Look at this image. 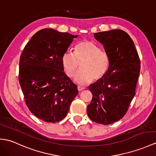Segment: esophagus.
Wrapping results in <instances>:
<instances>
[{
  "instance_id": "obj_1",
  "label": "esophagus",
  "mask_w": 156,
  "mask_h": 156,
  "mask_svg": "<svg viewBox=\"0 0 156 156\" xmlns=\"http://www.w3.org/2000/svg\"><path fill=\"white\" fill-rule=\"evenodd\" d=\"M77 88H78V90L79 92H81V91H82V90H84V87H82V86H78Z\"/></svg>"
}]
</instances>
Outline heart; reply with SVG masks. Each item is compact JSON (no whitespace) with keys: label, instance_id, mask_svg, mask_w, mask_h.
Returning a JSON list of instances; mask_svg holds the SVG:
<instances>
[{"label":"heart","instance_id":"1","mask_svg":"<svg viewBox=\"0 0 156 156\" xmlns=\"http://www.w3.org/2000/svg\"><path fill=\"white\" fill-rule=\"evenodd\" d=\"M110 57L93 42L82 41L75 46L74 54L66 52L61 58L62 66L68 77L75 76L74 81L80 85H86L92 79L98 80L106 74L110 68Z\"/></svg>","mask_w":156,"mask_h":156}]
</instances>
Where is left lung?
<instances>
[{
    "label": "left lung",
    "mask_w": 156,
    "mask_h": 156,
    "mask_svg": "<svg viewBox=\"0 0 156 156\" xmlns=\"http://www.w3.org/2000/svg\"><path fill=\"white\" fill-rule=\"evenodd\" d=\"M110 57V68L100 80L89 87L92 94L87 113L91 120L109 125L126 115L136 94L140 60L132 38L124 30L94 33Z\"/></svg>",
    "instance_id": "8db88e82"
}]
</instances>
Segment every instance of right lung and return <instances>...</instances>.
<instances>
[{
  "label": "right lung",
  "mask_w": 156,
  "mask_h": 156,
  "mask_svg": "<svg viewBox=\"0 0 156 156\" xmlns=\"http://www.w3.org/2000/svg\"><path fill=\"white\" fill-rule=\"evenodd\" d=\"M77 35L44 28L32 36L22 52L19 80L28 108L48 123L66 116L78 91L64 72L61 58Z\"/></svg>",
  "instance_id": "1"
}]
</instances>
